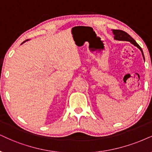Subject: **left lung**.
Wrapping results in <instances>:
<instances>
[{
	"label": "left lung",
	"instance_id": "1",
	"mask_svg": "<svg viewBox=\"0 0 152 152\" xmlns=\"http://www.w3.org/2000/svg\"><path fill=\"white\" fill-rule=\"evenodd\" d=\"M113 33L114 34V38L116 40H118V41H129L132 44H133L134 45L137 46V47L139 48L140 50H141L142 53V56L144 57V55H143V52L140 46L138 45V44L136 43V41L135 40L132 38L131 36H130L129 34L126 33V32L122 30H118V29H113ZM145 59V57H144Z\"/></svg>",
	"mask_w": 152,
	"mask_h": 152
}]
</instances>
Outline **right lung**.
<instances>
[{"instance_id":"obj_1","label":"right lung","mask_w":152,"mask_h":152,"mask_svg":"<svg viewBox=\"0 0 152 152\" xmlns=\"http://www.w3.org/2000/svg\"><path fill=\"white\" fill-rule=\"evenodd\" d=\"M23 43H24V42H23Z\"/></svg>"}]
</instances>
